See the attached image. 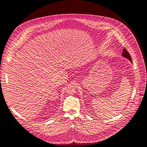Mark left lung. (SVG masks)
Masks as SVG:
<instances>
[{
  "instance_id": "obj_1",
  "label": "left lung",
  "mask_w": 147,
  "mask_h": 147,
  "mask_svg": "<svg viewBox=\"0 0 147 147\" xmlns=\"http://www.w3.org/2000/svg\"><path fill=\"white\" fill-rule=\"evenodd\" d=\"M122 56L124 57L125 58H126L127 59H128V60H129L131 61V62L132 63V59H131V56H130L129 53H128V52L125 49H124L123 50V52H122Z\"/></svg>"
}]
</instances>
